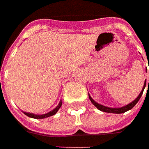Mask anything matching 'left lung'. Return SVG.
Returning a JSON list of instances; mask_svg holds the SVG:
<instances>
[{
  "instance_id": "left-lung-1",
  "label": "left lung",
  "mask_w": 149,
  "mask_h": 149,
  "mask_svg": "<svg viewBox=\"0 0 149 149\" xmlns=\"http://www.w3.org/2000/svg\"><path fill=\"white\" fill-rule=\"evenodd\" d=\"M145 87H146V80H145V82H144V84H143V89H142V91L140 92V94L139 95V96L135 99L133 102H131V103H129V104H127V105L123 106V107H121V108H109V107H107V106L104 105H102V104H100L99 103H97L96 101L93 100L92 98H91V96L89 95V98L90 101H91V103L94 104V105L99 109L100 111H103V112H106V113H125V112L129 111L131 109H133L135 105H136V104L139 102V100H140L141 96L143 95V90L145 89ZM148 87H149V79H148Z\"/></svg>"
}]
</instances>
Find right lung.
<instances>
[{
    "instance_id": "obj_1",
    "label": "right lung",
    "mask_w": 149,
    "mask_h": 149,
    "mask_svg": "<svg viewBox=\"0 0 149 149\" xmlns=\"http://www.w3.org/2000/svg\"><path fill=\"white\" fill-rule=\"evenodd\" d=\"M61 105H62V100H60L59 104L56 106L53 110L49 111V113H45V114H35V113H27V112H23V113H24L26 115H27L28 117L33 118H40V119H41V118H45L50 117V116H52V115H54V114L58 112V110L60 109V108L61 107Z\"/></svg>"
}]
</instances>
